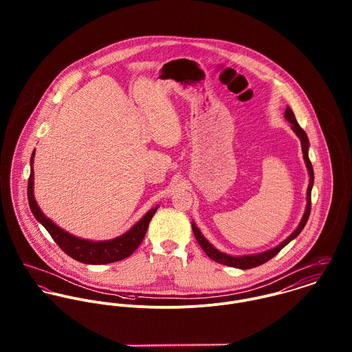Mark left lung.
Wrapping results in <instances>:
<instances>
[{
	"label": "left lung",
	"mask_w": 352,
	"mask_h": 352,
	"mask_svg": "<svg viewBox=\"0 0 352 352\" xmlns=\"http://www.w3.org/2000/svg\"><path fill=\"white\" fill-rule=\"evenodd\" d=\"M285 118H286V120L289 123L293 124L292 129H293V131L297 134V137L301 141L303 160H305V164H306V168H307V173H309V186H307V191H306V207H305V212L302 215L301 222L297 226V229L286 240H283L279 245H276V247H274L271 250H267V251L260 252V253L243 254V256H232V254L218 251L212 244H210L206 240V237L201 234V232L199 230V228L195 225V222H192V232H194L195 239L199 243L201 250L204 251V253L210 258H212L217 263H221V264H225V265H229V267H236V268H240V270H250V268H253V267L261 265L263 263L268 261L275 254H278L280 250H283L292 240H294L301 233L302 229L305 228V225H306V222L309 219V215H310V197H311V188H313V182H314V172H313L311 162L309 160V140H307L306 133L302 130L301 126L298 124V122L296 119V115H294V112L292 111L290 107L286 108Z\"/></svg>",
	"instance_id": "obj_1"
}]
</instances>
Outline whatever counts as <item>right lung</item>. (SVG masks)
I'll return each instance as SVG.
<instances>
[{
	"mask_svg": "<svg viewBox=\"0 0 352 352\" xmlns=\"http://www.w3.org/2000/svg\"><path fill=\"white\" fill-rule=\"evenodd\" d=\"M34 157L35 151L31 155V175L28 179V203L30 208L39 223H42L46 230L50 233L54 241L60 247V250L73 257L74 260L85 264H108L113 261L123 260L129 257L142 243L146 230L149 228V222L155 214L158 206L151 208L131 229H129L122 236H118L112 240L94 241L81 237H76L62 228L55 225L50 218H47L41 207L38 206L34 195Z\"/></svg>",
	"mask_w": 352,
	"mask_h": 352,
	"instance_id": "add662e5",
	"label": "right lung"
}]
</instances>
